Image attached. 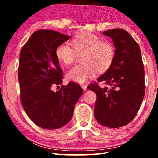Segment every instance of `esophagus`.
<instances>
[{
  "label": "esophagus",
  "mask_w": 158,
  "mask_h": 158,
  "mask_svg": "<svg viewBox=\"0 0 158 158\" xmlns=\"http://www.w3.org/2000/svg\"><path fill=\"white\" fill-rule=\"evenodd\" d=\"M81 86L82 88V89L84 90H85L87 89V85L86 84H81Z\"/></svg>",
  "instance_id": "34e87169"
}]
</instances>
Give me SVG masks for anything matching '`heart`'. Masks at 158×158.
Masks as SVG:
<instances>
[{
  "label": "heart",
  "instance_id": "heart-1",
  "mask_svg": "<svg viewBox=\"0 0 158 158\" xmlns=\"http://www.w3.org/2000/svg\"><path fill=\"white\" fill-rule=\"evenodd\" d=\"M72 47L61 44L56 49V56L61 63L68 65L75 60L76 54L81 55L83 64L73 66L66 74L69 81L82 84L95 75L96 70L102 72L111 65L115 47L112 42L102 40L101 37L89 31L77 34L72 40Z\"/></svg>",
  "mask_w": 158,
  "mask_h": 158
}]
</instances>
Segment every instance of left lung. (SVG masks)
<instances>
[{
  "instance_id": "obj_1",
  "label": "left lung",
  "mask_w": 158,
  "mask_h": 158,
  "mask_svg": "<svg viewBox=\"0 0 158 158\" xmlns=\"http://www.w3.org/2000/svg\"><path fill=\"white\" fill-rule=\"evenodd\" d=\"M111 37L116 49L114 59L105 73L98 78L106 86L90 84L88 89L97 95L94 114L105 127L117 128L132 121L145 94L143 64L140 47L123 29L103 32Z\"/></svg>"
}]
</instances>
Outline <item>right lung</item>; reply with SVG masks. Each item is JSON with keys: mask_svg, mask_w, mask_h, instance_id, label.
I'll list each match as a JSON object with an SVG mask.
<instances>
[{"mask_svg": "<svg viewBox=\"0 0 158 158\" xmlns=\"http://www.w3.org/2000/svg\"><path fill=\"white\" fill-rule=\"evenodd\" d=\"M57 31L35 32L20 52L18 79L21 102L28 117L44 129L62 127L70 121L83 90L74 82L53 92L63 82L56 49L70 38Z\"/></svg>", "mask_w": 158, "mask_h": 158, "instance_id": "add662e5", "label": "right lung"}]
</instances>
